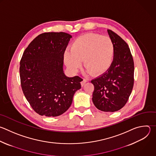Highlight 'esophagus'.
Listing matches in <instances>:
<instances>
[{"mask_svg":"<svg viewBox=\"0 0 156 156\" xmlns=\"http://www.w3.org/2000/svg\"><path fill=\"white\" fill-rule=\"evenodd\" d=\"M87 81V80H86V79H83V80L81 82V86H83L84 84H85V83H86Z\"/></svg>","mask_w":156,"mask_h":156,"instance_id":"esophagus-1","label":"esophagus"}]
</instances>
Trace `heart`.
<instances>
[{"label": "heart", "mask_w": 156, "mask_h": 156, "mask_svg": "<svg viewBox=\"0 0 156 156\" xmlns=\"http://www.w3.org/2000/svg\"><path fill=\"white\" fill-rule=\"evenodd\" d=\"M115 56V46L107 36L89 33L76 38L72 44L71 51L64 53L66 66L73 72L84 66L92 75L105 73L112 65Z\"/></svg>", "instance_id": "b5f03b06"}]
</instances>
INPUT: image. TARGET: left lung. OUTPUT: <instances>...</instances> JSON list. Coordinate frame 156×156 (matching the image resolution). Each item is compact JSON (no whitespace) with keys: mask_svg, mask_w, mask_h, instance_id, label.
Instances as JSON below:
<instances>
[{"mask_svg":"<svg viewBox=\"0 0 156 156\" xmlns=\"http://www.w3.org/2000/svg\"><path fill=\"white\" fill-rule=\"evenodd\" d=\"M108 33L115 46L112 65L105 73L92 80L94 86L92 101L105 112H115L126 104L134 83V63L127 43L111 30Z\"/></svg>","mask_w":156,"mask_h":156,"instance_id":"1","label":"left lung"}]
</instances>
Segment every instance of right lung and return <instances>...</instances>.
<instances>
[{"label": "right lung", "instance_id": "obj_1", "mask_svg": "<svg viewBox=\"0 0 156 156\" xmlns=\"http://www.w3.org/2000/svg\"><path fill=\"white\" fill-rule=\"evenodd\" d=\"M72 35L46 32L35 38L20 61L23 92L33 110L41 116L56 117L70 107L83 79L67 77L63 70L64 55Z\"/></svg>", "mask_w": 156, "mask_h": 156}]
</instances>
